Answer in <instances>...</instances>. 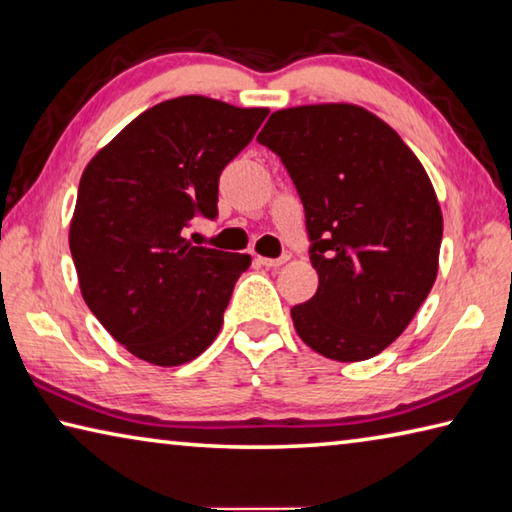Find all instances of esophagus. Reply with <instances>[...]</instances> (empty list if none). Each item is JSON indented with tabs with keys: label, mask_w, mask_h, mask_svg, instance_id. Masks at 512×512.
<instances>
[{
	"label": "esophagus",
	"mask_w": 512,
	"mask_h": 512,
	"mask_svg": "<svg viewBox=\"0 0 512 512\" xmlns=\"http://www.w3.org/2000/svg\"><path fill=\"white\" fill-rule=\"evenodd\" d=\"M290 261V254H283L281 258H265V256H258V263L263 267H281L283 263Z\"/></svg>",
	"instance_id": "esophagus-1"
}]
</instances>
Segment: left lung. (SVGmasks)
Returning a JSON list of instances; mask_svg holds the SVG:
<instances>
[{
  "label": "left lung",
  "instance_id": "1",
  "mask_svg": "<svg viewBox=\"0 0 512 512\" xmlns=\"http://www.w3.org/2000/svg\"><path fill=\"white\" fill-rule=\"evenodd\" d=\"M258 143L281 157L306 209L315 297L290 310L312 351L362 362L398 339L438 274L443 213L423 164L351 103L274 112Z\"/></svg>",
  "mask_w": 512,
  "mask_h": 512
}]
</instances>
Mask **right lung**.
I'll return each instance as SVG.
<instances>
[{"instance_id":"1","label":"right lung","mask_w":512,"mask_h":512,"mask_svg":"<svg viewBox=\"0 0 512 512\" xmlns=\"http://www.w3.org/2000/svg\"><path fill=\"white\" fill-rule=\"evenodd\" d=\"M267 107L179 96L130 121L85 166L69 249L80 294L134 357L195 360L222 328L249 254L193 247L195 215H218L224 166L254 139Z\"/></svg>"}]
</instances>
